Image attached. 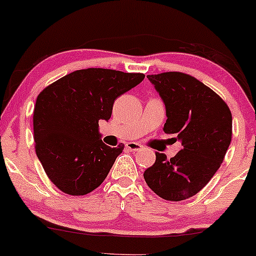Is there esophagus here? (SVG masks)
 Instances as JSON below:
<instances>
[{"label": "esophagus", "instance_id": "obj_1", "mask_svg": "<svg viewBox=\"0 0 256 256\" xmlns=\"http://www.w3.org/2000/svg\"><path fill=\"white\" fill-rule=\"evenodd\" d=\"M126 147H127L130 152H138L140 150H142V146L138 142H128L126 144Z\"/></svg>", "mask_w": 256, "mask_h": 256}]
</instances>
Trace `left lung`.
<instances>
[{
	"label": "left lung",
	"instance_id": "left-lung-1",
	"mask_svg": "<svg viewBox=\"0 0 256 256\" xmlns=\"http://www.w3.org/2000/svg\"><path fill=\"white\" fill-rule=\"evenodd\" d=\"M165 103L164 132L182 148L171 159L156 152L144 178L166 200H188L204 188L223 162L232 141V118L226 103L202 82L182 72L148 74Z\"/></svg>",
	"mask_w": 256,
	"mask_h": 256
}]
</instances>
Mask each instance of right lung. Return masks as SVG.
Returning a JSON list of instances; mask_svg holds the SVG:
<instances>
[{"mask_svg": "<svg viewBox=\"0 0 256 256\" xmlns=\"http://www.w3.org/2000/svg\"><path fill=\"white\" fill-rule=\"evenodd\" d=\"M144 78V74L85 68L64 76L39 94L33 115L36 152L59 190L84 196L102 184L124 146H106L98 121H108L115 100Z\"/></svg>", "mask_w": 256, "mask_h": 256, "instance_id": "obj_1", "label": "right lung"}]
</instances>
